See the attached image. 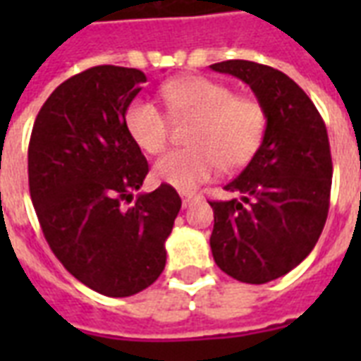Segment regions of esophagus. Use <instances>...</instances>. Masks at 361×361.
<instances>
[{
  "label": "esophagus",
  "mask_w": 361,
  "mask_h": 361,
  "mask_svg": "<svg viewBox=\"0 0 361 361\" xmlns=\"http://www.w3.org/2000/svg\"><path fill=\"white\" fill-rule=\"evenodd\" d=\"M181 200H183V208H187V206H191L192 202H197L198 197L195 192H181Z\"/></svg>",
  "instance_id": "1"
}]
</instances>
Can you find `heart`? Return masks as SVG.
Instances as JSON below:
<instances>
[{
    "mask_svg": "<svg viewBox=\"0 0 361 361\" xmlns=\"http://www.w3.org/2000/svg\"><path fill=\"white\" fill-rule=\"evenodd\" d=\"M161 95L176 118H192L189 133L192 147L169 153L157 161L153 174L159 181L192 191L212 180L217 170L245 166L264 140L266 112L252 97H236L231 87L204 76L169 80ZM127 135L142 152L159 155L169 147V116L147 99H135L123 114Z\"/></svg>",
    "mask_w": 361,
    "mask_h": 361,
    "instance_id": "obj_1",
    "label": "heart"
}]
</instances>
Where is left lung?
Here are the masks:
<instances>
[{
    "instance_id": "8db88e82",
    "label": "left lung",
    "mask_w": 361,
    "mask_h": 361,
    "mask_svg": "<svg viewBox=\"0 0 361 361\" xmlns=\"http://www.w3.org/2000/svg\"><path fill=\"white\" fill-rule=\"evenodd\" d=\"M209 69L245 82L266 112L258 152L225 185L240 198L209 202L215 264L241 283L264 285L296 268L322 234L334 172L328 133L313 101L285 73L245 59Z\"/></svg>"
}]
</instances>
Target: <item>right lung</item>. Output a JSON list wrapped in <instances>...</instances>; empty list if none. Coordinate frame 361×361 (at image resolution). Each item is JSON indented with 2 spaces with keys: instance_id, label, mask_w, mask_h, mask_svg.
Returning a JSON list of instances; mask_svg holds the SVG:
<instances>
[{
  "instance_id": "right-lung-1",
  "label": "right lung",
  "mask_w": 361,
  "mask_h": 361,
  "mask_svg": "<svg viewBox=\"0 0 361 361\" xmlns=\"http://www.w3.org/2000/svg\"><path fill=\"white\" fill-rule=\"evenodd\" d=\"M146 75L99 65L59 84L42 104L27 147L30 195L48 245L92 290L133 296L166 264L181 198L169 183L133 197L147 161L123 123Z\"/></svg>"
}]
</instances>
